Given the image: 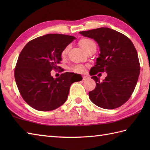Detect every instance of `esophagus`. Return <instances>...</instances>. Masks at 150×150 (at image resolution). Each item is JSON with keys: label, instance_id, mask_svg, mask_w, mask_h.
Returning a JSON list of instances; mask_svg holds the SVG:
<instances>
[{"label": "esophagus", "instance_id": "34e87169", "mask_svg": "<svg viewBox=\"0 0 150 150\" xmlns=\"http://www.w3.org/2000/svg\"><path fill=\"white\" fill-rule=\"evenodd\" d=\"M88 78H89V77H88L87 75H84L83 76V81H86V80H87V79H88Z\"/></svg>", "mask_w": 150, "mask_h": 150}]
</instances>
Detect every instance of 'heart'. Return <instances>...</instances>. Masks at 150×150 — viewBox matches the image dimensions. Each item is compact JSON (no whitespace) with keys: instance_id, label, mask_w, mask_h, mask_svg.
I'll list each match as a JSON object with an SVG mask.
<instances>
[{"instance_id":"1","label":"heart","mask_w":150,"mask_h":150,"mask_svg":"<svg viewBox=\"0 0 150 150\" xmlns=\"http://www.w3.org/2000/svg\"><path fill=\"white\" fill-rule=\"evenodd\" d=\"M79 45L81 46V47L85 51V52H86L89 48H90L91 47L96 46L93 41L89 39H82V40L79 41ZM68 50H69V46H67L64 49V50L62 51L61 53V56L62 57H64L66 56L67 53H68ZM83 69H84L83 67L81 66H76L72 68V69L73 71H77V72L81 71L83 70Z\"/></svg>"}]
</instances>
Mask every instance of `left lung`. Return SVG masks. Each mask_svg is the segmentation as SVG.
<instances>
[{
	"label": "left lung",
	"mask_w": 150,
	"mask_h": 150,
	"mask_svg": "<svg viewBox=\"0 0 150 150\" xmlns=\"http://www.w3.org/2000/svg\"><path fill=\"white\" fill-rule=\"evenodd\" d=\"M82 36L97 42L100 53L90 71L96 87L89 92L91 101L97 106L111 110L128 100L135 90L140 74L137 52L129 38L108 28L80 31ZM106 72L103 81L97 72Z\"/></svg>",
	"instance_id": "1"
}]
</instances>
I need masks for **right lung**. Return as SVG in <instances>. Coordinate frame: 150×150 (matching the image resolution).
<instances>
[{
  "instance_id": "obj_1",
  "label": "right lung",
  "mask_w": 150,
  "mask_h": 150,
  "mask_svg": "<svg viewBox=\"0 0 150 150\" xmlns=\"http://www.w3.org/2000/svg\"><path fill=\"white\" fill-rule=\"evenodd\" d=\"M75 39L66 35L47 34L30 41L22 49L15 69V79L21 96L34 109L52 111L67 100L77 75L66 72L54 79L51 71L60 68L62 52Z\"/></svg>"
}]
</instances>
